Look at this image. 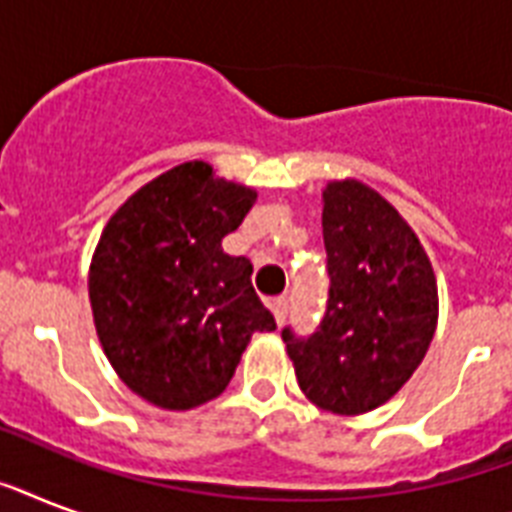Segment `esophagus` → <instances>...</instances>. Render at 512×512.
<instances>
[{
    "instance_id": "34e87169",
    "label": "esophagus",
    "mask_w": 512,
    "mask_h": 512,
    "mask_svg": "<svg viewBox=\"0 0 512 512\" xmlns=\"http://www.w3.org/2000/svg\"><path fill=\"white\" fill-rule=\"evenodd\" d=\"M271 313L273 319H276V324H284V319H287V300H273Z\"/></svg>"
}]
</instances>
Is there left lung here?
Segmentation results:
<instances>
[{"instance_id": "left-lung-1", "label": "left lung", "mask_w": 512, "mask_h": 512, "mask_svg": "<svg viewBox=\"0 0 512 512\" xmlns=\"http://www.w3.org/2000/svg\"><path fill=\"white\" fill-rule=\"evenodd\" d=\"M321 201L327 313L311 337H281L305 398L353 417L390 401L422 364L438 324L436 273L412 225L374 188L332 180Z\"/></svg>"}]
</instances>
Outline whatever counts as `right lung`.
<instances>
[{"instance_id":"1","label":"right lung","mask_w":512,"mask_h":512,"mask_svg":"<svg viewBox=\"0 0 512 512\" xmlns=\"http://www.w3.org/2000/svg\"><path fill=\"white\" fill-rule=\"evenodd\" d=\"M257 191L185 162L132 193L100 233L90 305L119 380L170 412L217 398L255 332L276 321L252 289V263L223 252Z\"/></svg>"}]
</instances>
